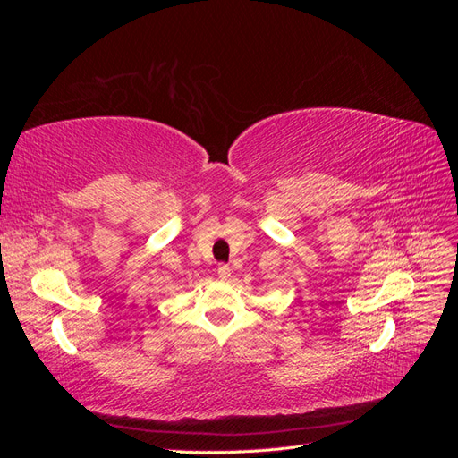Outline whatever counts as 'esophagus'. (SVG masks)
<instances>
[{
  "mask_svg": "<svg viewBox=\"0 0 458 458\" xmlns=\"http://www.w3.org/2000/svg\"><path fill=\"white\" fill-rule=\"evenodd\" d=\"M217 275H219V279H229L231 276V269H229V266H225V263H219V267H217Z\"/></svg>",
  "mask_w": 458,
  "mask_h": 458,
  "instance_id": "esophagus-1",
  "label": "esophagus"
}]
</instances>
